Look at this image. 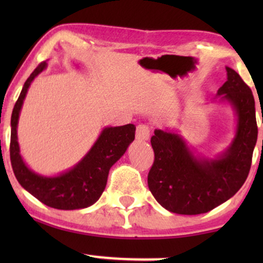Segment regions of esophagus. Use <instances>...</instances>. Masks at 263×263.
Here are the masks:
<instances>
[{"instance_id": "obj_1", "label": "esophagus", "mask_w": 263, "mask_h": 263, "mask_svg": "<svg viewBox=\"0 0 263 263\" xmlns=\"http://www.w3.org/2000/svg\"><path fill=\"white\" fill-rule=\"evenodd\" d=\"M151 130L149 127L146 124H139L136 127V139L141 140V141H146V140L149 139Z\"/></svg>"}]
</instances>
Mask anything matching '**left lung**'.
<instances>
[{
	"label": "left lung",
	"instance_id": "1",
	"mask_svg": "<svg viewBox=\"0 0 263 263\" xmlns=\"http://www.w3.org/2000/svg\"><path fill=\"white\" fill-rule=\"evenodd\" d=\"M228 80L217 96L231 104L237 130L229 148L217 159H197L181 135L156 129L151 138L154 163L148 188L165 210L177 214L207 213L228 201L249 175L257 141L255 100L238 73L226 67Z\"/></svg>",
	"mask_w": 263,
	"mask_h": 263
}]
</instances>
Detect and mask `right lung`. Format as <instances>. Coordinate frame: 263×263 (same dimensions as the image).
<instances>
[{"label": "right lung", "instance_id": "obj_1", "mask_svg": "<svg viewBox=\"0 0 263 263\" xmlns=\"http://www.w3.org/2000/svg\"><path fill=\"white\" fill-rule=\"evenodd\" d=\"M46 68L42 62L28 77L14 105L10 120V163L14 175L24 189L46 206L56 210H80L97 202L106 186L112 165L123 156L135 139V125L104 128L89 152L70 170L55 177L34 174L24 163L17 143V122L21 106L31 82Z\"/></svg>", "mask_w": 263, "mask_h": 263}]
</instances>
